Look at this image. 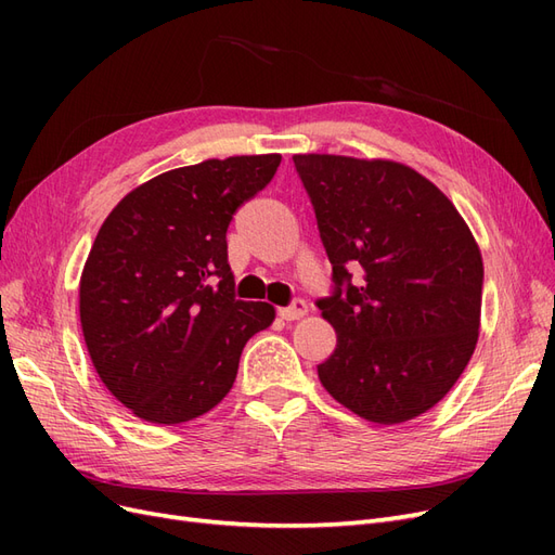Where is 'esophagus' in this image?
<instances>
[{"label": "esophagus", "mask_w": 555, "mask_h": 555, "mask_svg": "<svg viewBox=\"0 0 555 555\" xmlns=\"http://www.w3.org/2000/svg\"><path fill=\"white\" fill-rule=\"evenodd\" d=\"M308 312V304L304 298H294L287 308H278V314L287 322H294V319H300Z\"/></svg>", "instance_id": "esophagus-1"}]
</instances>
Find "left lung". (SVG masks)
Wrapping results in <instances>:
<instances>
[{
	"label": "left lung",
	"instance_id": "left-lung-1",
	"mask_svg": "<svg viewBox=\"0 0 555 555\" xmlns=\"http://www.w3.org/2000/svg\"><path fill=\"white\" fill-rule=\"evenodd\" d=\"M294 166L333 266V294L317 308L338 345L319 379L367 422H410L449 393L479 338L483 263L473 231L405 164L294 155Z\"/></svg>",
	"mask_w": 555,
	"mask_h": 555
}]
</instances>
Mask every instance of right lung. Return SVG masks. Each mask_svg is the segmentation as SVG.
Returning <instances> with one entry per match:
<instances>
[{
  "mask_svg": "<svg viewBox=\"0 0 555 555\" xmlns=\"http://www.w3.org/2000/svg\"><path fill=\"white\" fill-rule=\"evenodd\" d=\"M280 155L206 159L129 192L80 275V326L106 389L150 424L206 414L233 386L273 306L233 294L227 229L273 180Z\"/></svg>",
  "mask_w": 555,
  "mask_h": 555,
  "instance_id": "add662e5",
  "label": "right lung"
}]
</instances>
